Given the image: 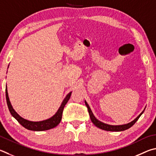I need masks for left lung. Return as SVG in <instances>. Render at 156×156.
Listing matches in <instances>:
<instances>
[{"label": "left lung", "mask_w": 156, "mask_h": 156, "mask_svg": "<svg viewBox=\"0 0 156 156\" xmlns=\"http://www.w3.org/2000/svg\"><path fill=\"white\" fill-rule=\"evenodd\" d=\"M84 102H85L86 106L88 108V111H89V116H90V120H91L92 123L94 124V125L99 127V128H100L101 129H104V130H106V131H111V132H121V131H124V130L129 129V127H131L136 122L138 121V119L140 117L141 115H143V113L144 112L145 110V109H144L142 112L140 113V114L138 116V117L135 119L133 120L131 122H129L127 124H124V125H119V126H113V125H109V124H106V123H104L103 122H101V121H99L98 119H96V117L93 115V113L92 112L91 109H90V108L89 107V104H87V101L84 100Z\"/></svg>", "instance_id": "obj_1"}]
</instances>
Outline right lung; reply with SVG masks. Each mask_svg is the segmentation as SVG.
I'll return each mask as SVG.
<instances>
[{"mask_svg": "<svg viewBox=\"0 0 156 156\" xmlns=\"http://www.w3.org/2000/svg\"><path fill=\"white\" fill-rule=\"evenodd\" d=\"M71 94H72V91L69 92L68 94L66 96V98H64V100L62 101L59 108L52 117L41 121H31L25 119L20 117V116L16 112V110L13 109V108L10 102L9 95H8L7 89H6L7 104L11 115H12L22 126L25 127V128L29 130H33V131H44V130L50 129L52 128H54V127H55L56 126H57L61 122L63 108L67 101L69 100Z\"/></svg>", "mask_w": 156, "mask_h": 156, "instance_id": "right-lung-1", "label": "right lung"}]
</instances>
